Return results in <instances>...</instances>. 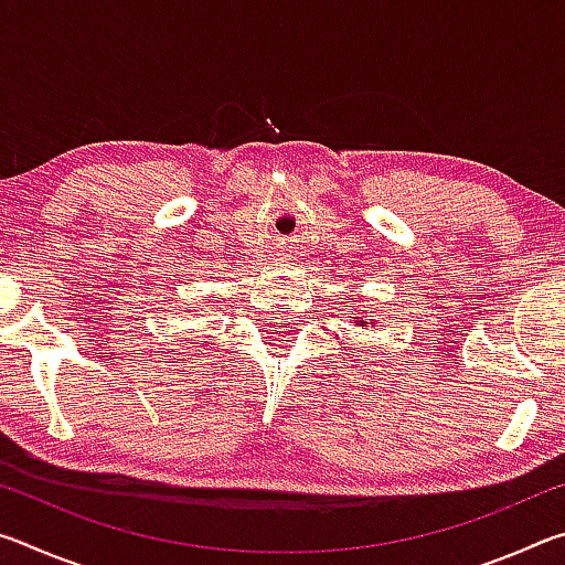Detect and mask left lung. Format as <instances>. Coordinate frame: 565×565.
I'll return each instance as SVG.
<instances>
[{
    "mask_svg": "<svg viewBox=\"0 0 565 565\" xmlns=\"http://www.w3.org/2000/svg\"><path fill=\"white\" fill-rule=\"evenodd\" d=\"M353 319V323H356V327H366V323H369V327H374V319H361V317H351Z\"/></svg>",
    "mask_w": 565,
    "mask_h": 565,
    "instance_id": "8db88e82",
    "label": "left lung"
}]
</instances>
